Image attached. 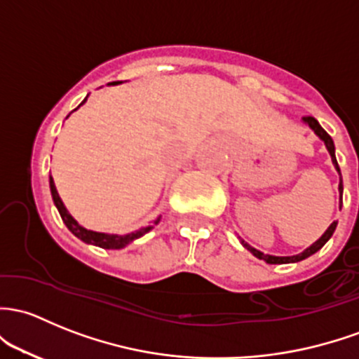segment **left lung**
I'll return each instance as SVG.
<instances>
[{
    "instance_id": "obj_1",
    "label": "left lung",
    "mask_w": 359,
    "mask_h": 359,
    "mask_svg": "<svg viewBox=\"0 0 359 359\" xmlns=\"http://www.w3.org/2000/svg\"><path fill=\"white\" fill-rule=\"evenodd\" d=\"M303 122L306 123V126H309V129L315 132V134L318 135V137L322 139L323 142H325L327 149H329V153H330V156H332V163H334V167L337 168L339 175H341V170H339L337 160H335V146H334V141H332L330 135L327 134L325 130H323V127L320 126L318 120L313 118V116H304ZM342 189H344V187H342V177H341V182H339V194H341V203H342ZM335 227H337V222H332L330 227L325 230V233H323V236L320 237V239L316 241V243H313L311 246L304 249L303 252H299V255H294V256H271V255H265V252H262V251H258V249L251 248L248 243H244V241H241V243H243V246L246 248L248 251H251L252 255L256 256V258L263 259V262L270 263V265H282V263H296V262H301V259H306L308 256L315 255L316 251H320V249L325 246V243L330 239L332 233H334Z\"/></svg>"
}]
</instances>
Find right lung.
Segmentation results:
<instances>
[{"label":"right lung","mask_w":359,"mask_h":359,"mask_svg":"<svg viewBox=\"0 0 359 359\" xmlns=\"http://www.w3.org/2000/svg\"><path fill=\"white\" fill-rule=\"evenodd\" d=\"M111 84H116V82H111ZM86 100H88V97H86ZM84 101H82V103H84ZM50 189H51L53 201H55V206H56V208H58L60 217H62L63 224L67 225V229H69L70 232L74 233L75 237H79V239H81V241H84V243L93 244V246H97V248H103V249H122V248H126L127 244L132 243V241L139 239V237H142V236H144V233H148L149 230L153 229V225H156L158 222H160V218H161V217H158L156 220H153V224L148 225V227H142V229L135 230V232L126 233V236H116V233L94 232V230H88V229L82 227V225L79 224V222L75 220L74 217H72L69 211H67L65 205H63V201H62V199H60L58 191H56L55 182H53V177L51 175H50Z\"/></svg>","instance_id":"1"}]
</instances>
